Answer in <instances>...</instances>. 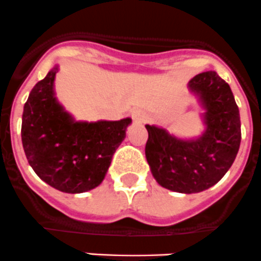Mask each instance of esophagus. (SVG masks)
Returning a JSON list of instances; mask_svg holds the SVG:
<instances>
[{
  "label": "esophagus",
  "mask_w": 261,
  "mask_h": 261,
  "mask_svg": "<svg viewBox=\"0 0 261 261\" xmlns=\"http://www.w3.org/2000/svg\"><path fill=\"white\" fill-rule=\"evenodd\" d=\"M132 118H133L134 119V122H137V123H141V122H143L144 120V114H143V112H142V110H133V112H132Z\"/></svg>",
  "instance_id": "obj_1"
}]
</instances>
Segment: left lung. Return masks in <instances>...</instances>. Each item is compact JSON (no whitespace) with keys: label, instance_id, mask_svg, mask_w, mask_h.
Here are the masks:
<instances>
[{"label":"left lung","instance_id":"obj_1","mask_svg":"<svg viewBox=\"0 0 261 261\" xmlns=\"http://www.w3.org/2000/svg\"><path fill=\"white\" fill-rule=\"evenodd\" d=\"M205 110V130L181 139L164 128L146 125V159L161 187L184 194L210 189L233 164L241 142V122L231 87L215 71L202 72L188 84Z\"/></svg>","mask_w":261,"mask_h":261}]
</instances>
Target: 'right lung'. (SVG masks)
Returning a JSON list of instances; mask_svg holds the SVG:
<instances>
[{"instance_id": "1", "label": "right lung", "mask_w": 261, "mask_h": 261, "mask_svg": "<svg viewBox=\"0 0 261 261\" xmlns=\"http://www.w3.org/2000/svg\"><path fill=\"white\" fill-rule=\"evenodd\" d=\"M57 72L54 66L25 102L22 147L43 181L59 192L79 194L101 184L132 119L76 122L56 97Z\"/></svg>"}]
</instances>
